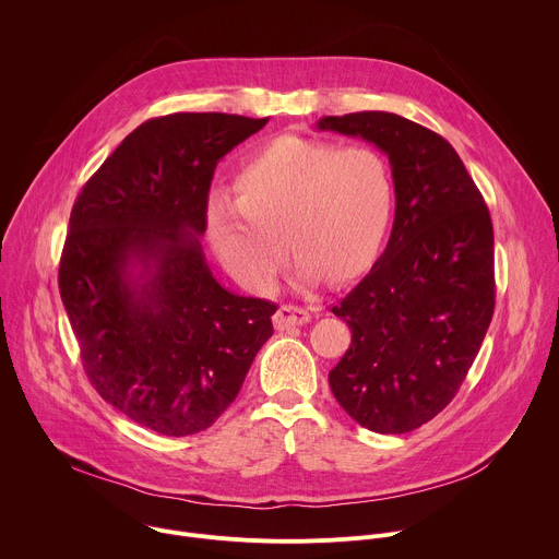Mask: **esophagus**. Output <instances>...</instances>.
I'll use <instances>...</instances> for the list:
<instances>
[{
  "label": "esophagus",
  "instance_id": "1",
  "mask_svg": "<svg viewBox=\"0 0 559 559\" xmlns=\"http://www.w3.org/2000/svg\"><path fill=\"white\" fill-rule=\"evenodd\" d=\"M309 320H311V313L307 309L294 307V305H281L278 311L274 313V326L281 329V331L307 324Z\"/></svg>",
  "mask_w": 559,
  "mask_h": 559
}]
</instances>
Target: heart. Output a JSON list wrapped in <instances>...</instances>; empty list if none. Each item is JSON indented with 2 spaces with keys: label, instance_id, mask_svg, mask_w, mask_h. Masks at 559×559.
Wrapping results in <instances>:
<instances>
[{
  "label": "heart",
  "instance_id": "obj_1",
  "mask_svg": "<svg viewBox=\"0 0 559 559\" xmlns=\"http://www.w3.org/2000/svg\"><path fill=\"white\" fill-rule=\"evenodd\" d=\"M235 193L237 204L211 206L209 239L222 265L254 292L274 283L283 239L302 281L350 278L382 241L395 198L380 151L296 135L250 155Z\"/></svg>",
  "mask_w": 559,
  "mask_h": 559
}]
</instances>
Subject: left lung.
<instances>
[{
  "instance_id": "obj_1",
  "label": "left lung",
  "mask_w": 559,
  "mask_h": 559,
  "mask_svg": "<svg viewBox=\"0 0 559 559\" xmlns=\"http://www.w3.org/2000/svg\"><path fill=\"white\" fill-rule=\"evenodd\" d=\"M320 131L361 138L389 155L395 222L384 254L331 307L350 346L329 373L359 426L404 435L461 389L496 302L489 209L454 146L389 111L324 116Z\"/></svg>"
}]
</instances>
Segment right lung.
I'll list each match as a JSON object with an SVG mask.
<instances>
[{
  "label": "right lung",
  "instance_id": "add662e5",
  "mask_svg": "<svg viewBox=\"0 0 559 559\" xmlns=\"http://www.w3.org/2000/svg\"><path fill=\"white\" fill-rule=\"evenodd\" d=\"M265 124L151 118L74 202L59 292L85 373L107 404L157 435L211 428L274 333L276 305L219 285L200 239L219 159Z\"/></svg>",
  "mask_w": 559,
  "mask_h": 559
}]
</instances>
